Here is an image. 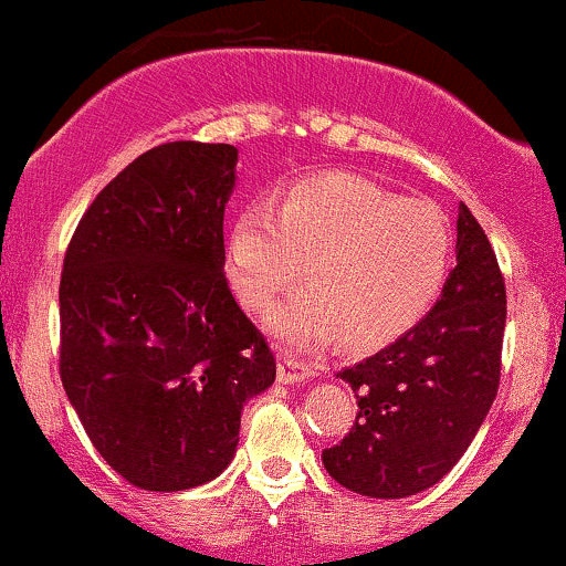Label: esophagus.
I'll return each instance as SVG.
<instances>
[{"label": "esophagus", "mask_w": 566, "mask_h": 566, "mask_svg": "<svg viewBox=\"0 0 566 566\" xmlns=\"http://www.w3.org/2000/svg\"><path fill=\"white\" fill-rule=\"evenodd\" d=\"M308 378H314V365H308V361H303L295 354H282V359H279V380L301 382Z\"/></svg>", "instance_id": "1"}]
</instances>
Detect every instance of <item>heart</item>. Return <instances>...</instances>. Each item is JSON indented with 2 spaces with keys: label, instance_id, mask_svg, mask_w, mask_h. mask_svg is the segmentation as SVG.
<instances>
[{
  "label": "heart",
  "instance_id": "b5f03b06",
  "mask_svg": "<svg viewBox=\"0 0 566 566\" xmlns=\"http://www.w3.org/2000/svg\"><path fill=\"white\" fill-rule=\"evenodd\" d=\"M452 255V223L433 201L327 172L233 218L226 276L247 308L269 311L305 265V287L271 316L276 335L301 348L337 335L350 348H373L423 316Z\"/></svg>",
  "mask_w": 566,
  "mask_h": 566
}]
</instances>
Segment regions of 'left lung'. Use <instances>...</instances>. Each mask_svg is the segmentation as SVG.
Returning <instances> with one entry per match:
<instances>
[{
  "mask_svg": "<svg viewBox=\"0 0 566 566\" xmlns=\"http://www.w3.org/2000/svg\"><path fill=\"white\" fill-rule=\"evenodd\" d=\"M505 279L465 205L458 265L426 319L359 365L340 369L356 423L322 452L337 484L367 497H407L452 471L484 423L500 386Z\"/></svg>",
  "mask_w": 566,
  "mask_h": 566,
  "instance_id": "left-lung-1",
  "label": "left lung"
}]
</instances>
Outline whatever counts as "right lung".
Wrapping results in <instances>:
<instances>
[{
	"label": "right lung",
	"mask_w": 566,
	"mask_h": 566,
	"mask_svg": "<svg viewBox=\"0 0 566 566\" xmlns=\"http://www.w3.org/2000/svg\"><path fill=\"white\" fill-rule=\"evenodd\" d=\"M237 154L199 140L140 154L84 210L63 258V388L95 450L140 490L216 479L244 401L276 378L223 271Z\"/></svg>",
	"instance_id": "obj_1"
}]
</instances>
